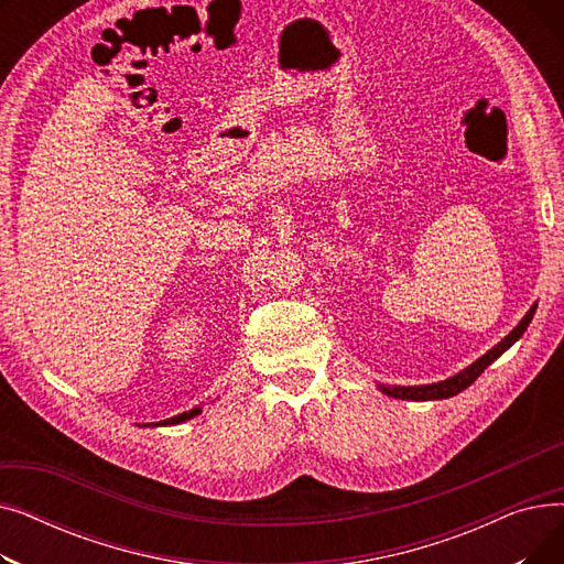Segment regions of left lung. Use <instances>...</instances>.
Masks as SVG:
<instances>
[{
    "instance_id": "8db88e82",
    "label": "left lung",
    "mask_w": 564,
    "mask_h": 564,
    "mask_svg": "<svg viewBox=\"0 0 564 564\" xmlns=\"http://www.w3.org/2000/svg\"><path fill=\"white\" fill-rule=\"evenodd\" d=\"M535 304H532V308L523 315V319L517 324V327L502 338L498 345H494L485 357H480L476 364H470L468 368H464L462 372H457L455 377H448L443 381H436V383H423V387H379L381 393H387L391 398H398V400H416V402H423V400H446V398H453L457 393H462L464 389H468L473 381H476L487 366H491L502 351L510 349L521 336L523 332L528 329V324L532 319V315H535Z\"/></svg>"
}]
</instances>
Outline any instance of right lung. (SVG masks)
<instances>
[{"mask_svg":"<svg viewBox=\"0 0 564 564\" xmlns=\"http://www.w3.org/2000/svg\"><path fill=\"white\" fill-rule=\"evenodd\" d=\"M198 413H200V406H194L192 411L177 413V416H173V419H166V421H162V423H155V425H177V423H185V421H189V419L198 416Z\"/></svg>","mask_w":564,"mask_h":564,"instance_id":"add662e5","label":"right lung"}]
</instances>
